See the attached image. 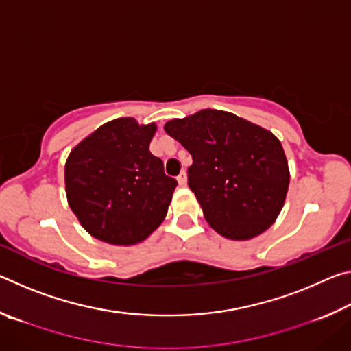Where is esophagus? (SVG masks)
Instances as JSON below:
<instances>
[{
  "instance_id": "1",
  "label": "esophagus",
  "mask_w": 351,
  "mask_h": 351,
  "mask_svg": "<svg viewBox=\"0 0 351 351\" xmlns=\"http://www.w3.org/2000/svg\"><path fill=\"white\" fill-rule=\"evenodd\" d=\"M178 182H180V186H187V173L186 171H181L180 175H178Z\"/></svg>"
}]
</instances>
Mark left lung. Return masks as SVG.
<instances>
[{"label":"left lung","instance_id":"obj_1","mask_svg":"<svg viewBox=\"0 0 351 351\" xmlns=\"http://www.w3.org/2000/svg\"><path fill=\"white\" fill-rule=\"evenodd\" d=\"M164 130L192 154L189 187L215 232L245 241L271 228L287 198L289 169L269 130L210 108L171 119Z\"/></svg>","mask_w":351,"mask_h":351}]
</instances>
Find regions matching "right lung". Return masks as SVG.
<instances>
[{
    "mask_svg": "<svg viewBox=\"0 0 351 351\" xmlns=\"http://www.w3.org/2000/svg\"><path fill=\"white\" fill-rule=\"evenodd\" d=\"M154 133L156 123L119 117L71 150L64 164L68 204L94 239L132 246L164 221L178 182L150 152Z\"/></svg>",
    "mask_w": 351,
    "mask_h": 351,
    "instance_id": "add662e5",
    "label": "right lung"
}]
</instances>
